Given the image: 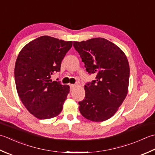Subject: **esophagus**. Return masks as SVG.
<instances>
[{"label":"esophagus","instance_id":"esophagus-1","mask_svg":"<svg viewBox=\"0 0 155 155\" xmlns=\"http://www.w3.org/2000/svg\"><path fill=\"white\" fill-rule=\"evenodd\" d=\"M75 87V84H70V90H71V91L73 90V89Z\"/></svg>","mask_w":155,"mask_h":155}]
</instances>
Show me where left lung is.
<instances>
[{"label": "left lung", "instance_id": "left-lung-1", "mask_svg": "<svg viewBox=\"0 0 155 155\" xmlns=\"http://www.w3.org/2000/svg\"><path fill=\"white\" fill-rule=\"evenodd\" d=\"M74 47L96 80L85 86L79 110L91 121H105L114 115L128 94L130 68L127 58L114 43L104 38L74 41Z\"/></svg>", "mask_w": 155, "mask_h": 155}]
</instances>
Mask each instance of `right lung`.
Here are the masks:
<instances>
[{
	"label": "right lung",
	"instance_id": "add662e5",
	"mask_svg": "<svg viewBox=\"0 0 155 155\" xmlns=\"http://www.w3.org/2000/svg\"><path fill=\"white\" fill-rule=\"evenodd\" d=\"M72 41L41 36L27 44L18 54L15 67L18 95L28 111L39 119L58 116L69 92V86L52 81L59 71Z\"/></svg>",
	"mask_w": 155,
	"mask_h": 155
}]
</instances>
